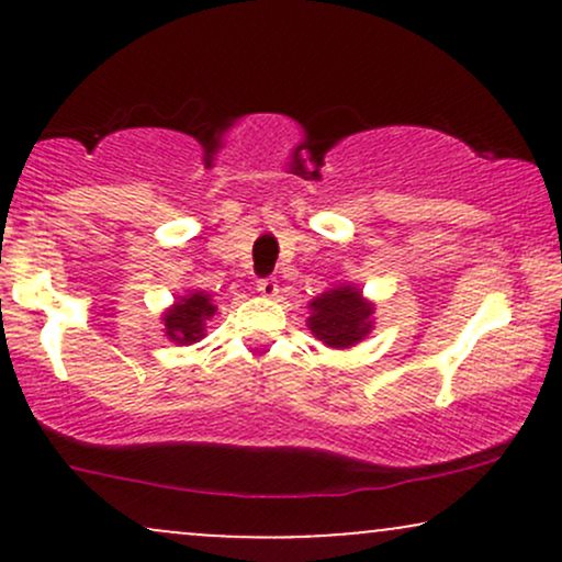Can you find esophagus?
<instances>
[{
    "label": "esophagus",
    "mask_w": 562,
    "mask_h": 562,
    "mask_svg": "<svg viewBox=\"0 0 562 562\" xmlns=\"http://www.w3.org/2000/svg\"><path fill=\"white\" fill-rule=\"evenodd\" d=\"M256 290H259L263 299H274V295L280 293V282H277V280H261L259 285H256Z\"/></svg>",
    "instance_id": "obj_1"
}]
</instances>
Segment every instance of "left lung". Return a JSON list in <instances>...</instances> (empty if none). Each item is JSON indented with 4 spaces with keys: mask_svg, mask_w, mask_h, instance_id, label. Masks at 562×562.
I'll use <instances>...</instances> for the list:
<instances>
[{
    "mask_svg": "<svg viewBox=\"0 0 562 562\" xmlns=\"http://www.w3.org/2000/svg\"><path fill=\"white\" fill-rule=\"evenodd\" d=\"M308 330L322 344L346 351V348L362 344L367 335L375 327V303L364 299V293L357 285L327 288L317 299L308 301Z\"/></svg>",
    "mask_w": 562,
    "mask_h": 562,
    "instance_id": "1",
    "label": "left lung"
}]
</instances>
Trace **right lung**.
Wrapping results in <instances>:
<instances>
[{
	"label": "right lung",
	"mask_w": 562,
	"mask_h": 562,
	"mask_svg": "<svg viewBox=\"0 0 562 562\" xmlns=\"http://www.w3.org/2000/svg\"><path fill=\"white\" fill-rule=\"evenodd\" d=\"M216 314L214 299L205 290H192V293L179 295L177 301L160 314L166 338L177 346H192L205 338V322Z\"/></svg>",
	"instance_id": "obj_1"
}]
</instances>
